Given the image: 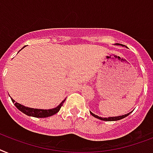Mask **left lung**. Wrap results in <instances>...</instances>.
Listing matches in <instances>:
<instances>
[{
    "instance_id": "obj_1",
    "label": "left lung",
    "mask_w": 153,
    "mask_h": 153,
    "mask_svg": "<svg viewBox=\"0 0 153 153\" xmlns=\"http://www.w3.org/2000/svg\"><path fill=\"white\" fill-rule=\"evenodd\" d=\"M89 112H90V114H91L93 116H94L95 118H97V119H99V120H104V121H116V120H122V119H123V118L126 117V116H128V115H130V113H128V114H126V115H120V116H115V117L102 118V117H99V116H97V115H94V113H92L91 111H89Z\"/></svg>"
}]
</instances>
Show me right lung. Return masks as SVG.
<instances>
[{
	"label": "right lung",
	"instance_id": "add662e5",
	"mask_svg": "<svg viewBox=\"0 0 153 153\" xmlns=\"http://www.w3.org/2000/svg\"><path fill=\"white\" fill-rule=\"evenodd\" d=\"M24 48V47H23ZM12 102L15 104V106L17 108L21 111L23 113L26 114L27 115H29V116H33V117L36 118H45L48 117V116H51V115H55L56 113H57L59 111V109L62 107L64 102L65 101V100H63L60 105L59 106H57L56 108L53 109H48V110H44V109H37V108H27V107H25L23 105H20L17 102H15V100L13 99H12Z\"/></svg>",
	"mask_w": 153,
	"mask_h": 153
}]
</instances>
